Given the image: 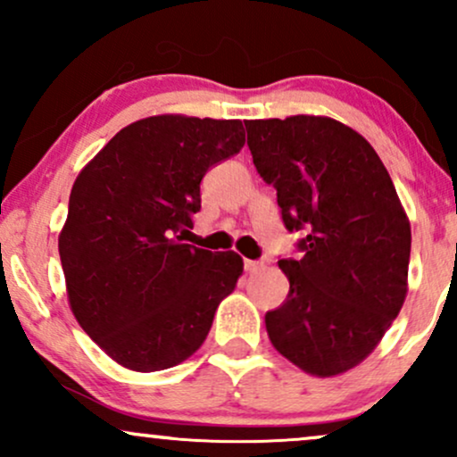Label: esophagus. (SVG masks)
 <instances>
[{
    "mask_svg": "<svg viewBox=\"0 0 457 457\" xmlns=\"http://www.w3.org/2000/svg\"><path fill=\"white\" fill-rule=\"evenodd\" d=\"M262 269H264V264H262V262H255V260H245V270H246V272H251V275H253V272H260Z\"/></svg>",
    "mask_w": 457,
    "mask_h": 457,
    "instance_id": "1",
    "label": "esophagus"
}]
</instances>
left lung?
<instances>
[{
    "instance_id": "8db88e82",
    "label": "left lung",
    "mask_w": 457,
    "mask_h": 457,
    "mask_svg": "<svg viewBox=\"0 0 457 457\" xmlns=\"http://www.w3.org/2000/svg\"><path fill=\"white\" fill-rule=\"evenodd\" d=\"M246 145L275 187L296 258L290 292L266 312L272 345L313 376L359 365L406 298L411 223L380 156L356 130L320 115L249 120Z\"/></svg>"
}]
</instances>
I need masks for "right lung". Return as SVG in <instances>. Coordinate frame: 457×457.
Instances as JSON below:
<instances>
[{
    "instance_id": "add662e5",
    "label": "right lung",
    "mask_w": 457,
    "mask_h": 457,
    "mask_svg": "<svg viewBox=\"0 0 457 457\" xmlns=\"http://www.w3.org/2000/svg\"><path fill=\"white\" fill-rule=\"evenodd\" d=\"M243 145L240 120L154 115L120 130L77 176L60 234L68 301L115 363L167 370L206 339L243 260L182 234L202 208V178Z\"/></svg>"
}]
</instances>
